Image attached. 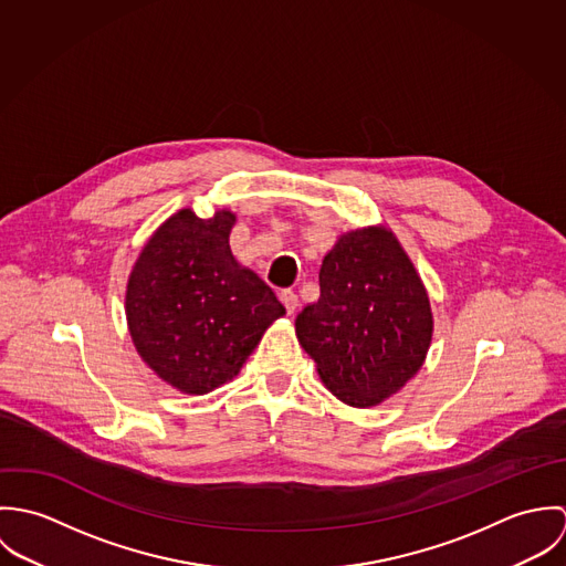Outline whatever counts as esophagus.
<instances>
[{
  "label": "esophagus",
  "instance_id": "1",
  "mask_svg": "<svg viewBox=\"0 0 566 566\" xmlns=\"http://www.w3.org/2000/svg\"><path fill=\"white\" fill-rule=\"evenodd\" d=\"M279 298H281V303H283V307H285L287 314H294V312H296V307H298V296H296L292 290H283V292L279 294Z\"/></svg>",
  "mask_w": 566,
  "mask_h": 566
}]
</instances>
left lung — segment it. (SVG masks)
<instances>
[{"instance_id":"1","label":"left lung","mask_w":566,"mask_h":566,"mask_svg":"<svg viewBox=\"0 0 566 566\" xmlns=\"http://www.w3.org/2000/svg\"><path fill=\"white\" fill-rule=\"evenodd\" d=\"M431 328L427 292L386 229L339 238L324 256L321 298L296 318L324 386L353 407L399 392L422 366Z\"/></svg>"}]
</instances>
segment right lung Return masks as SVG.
Segmentation results:
<instances>
[{
  "label": "right lung",
  "instance_id": "right-lung-1",
  "mask_svg": "<svg viewBox=\"0 0 566 566\" xmlns=\"http://www.w3.org/2000/svg\"><path fill=\"white\" fill-rule=\"evenodd\" d=\"M235 216L211 220L182 209L139 254L126 318L144 361L187 395L231 381L263 331L285 314L274 292L229 248Z\"/></svg>",
  "mask_w": 566,
  "mask_h": 566
}]
</instances>
